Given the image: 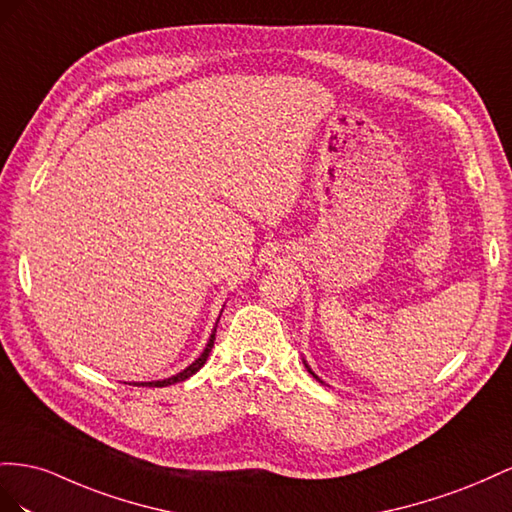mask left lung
Returning <instances> with one entry per match:
<instances>
[{"label":"left lung","mask_w":512,"mask_h":512,"mask_svg":"<svg viewBox=\"0 0 512 512\" xmlns=\"http://www.w3.org/2000/svg\"><path fill=\"white\" fill-rule=\"evenodd\" d=\"M302 362H304V367H306V371H309V373H311V375H313V377H315V379H317V382H321V379H319V377H317V375H315V371H313V369H311V367H309V362H306V360H304V358H302ZM321 384H324V382H321Z\"/></svg>","instance_id":"obj_1"}]
</instances>
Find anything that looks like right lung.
Segmentation results:
<instances>
[{
    "label": "right lung",
    "instance_id": "obj_1",
    "mask_svg": "<svg viewBox=\"0 0 512 512\" xmlns=\"http://www.w3.org/2000/svg\"><path fill=\"white\" fill-rule=\"evenodd\" d=\"M221 313H223V311H221ZM218 319H221V315H218ZM218 319H216V326H218ZM216 326H214V330H212V334H210V339H208L206 347H203V352L199 354V358H195V362L188 364V367H186L184 371L175 373V375H171V377H167V379H154V382H133V386H152V388H163V386H171V384L184 382V379H188L191 375H195V373L203 367V364H206V360H208V356H210V352H212L214 339H216Z\"/></svg>",
    "mask_w": 512,
    "mask_h": 512
}]
</instances>
